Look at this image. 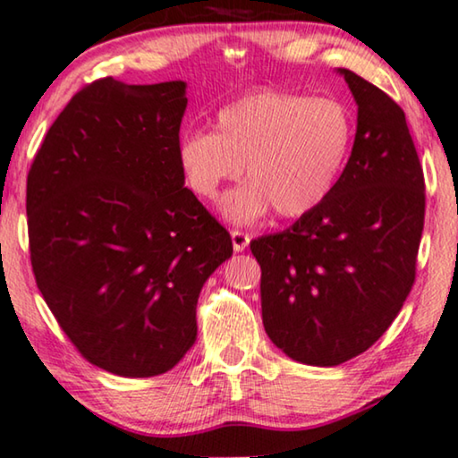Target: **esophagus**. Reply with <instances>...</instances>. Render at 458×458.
Returning a JSON list of instances; mask_svg holds the SVG:
<instances>
[{
  "instance_id": "1",
  "label": "esophagus",
  "mask_w": 458,
  "mask_h": 458,
  "mask_svg": "<svg viewBox=\"0 0 458 458\" xmlns=\"http://www.w3.org/2000/svg\"><path fill=\"white\" fill-rule=\"evenodd\" d=\"M231 242H233V250L235 251H243L250 245V235L243 233L240 229L231 231Z\"/></svg>"
}]
</instances>
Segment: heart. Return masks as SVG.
Instances as JSON below:
<instances>
[{"instance_id":"b5f03b06","label":"heart","mask_w":458,"mask_h":458,"mask_svg":"<svg viewBox=\"0 0 458 458\" xmlns=\"http://www.w3.org/2000/svg\"><path fill=\"white\" fill-rule=\"evenodd\" d=\"M353 134V117L336 98L260 90L218 109L213 131L185 136L180 163L191 191L207 200L245 165L250 182L221 200L229 221L254 223L270 208L301 218L335 190Z\"/></svg>"}]
</instances>
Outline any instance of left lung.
<instances>
[{
  "instance_id": "1",
  "label": "left lung",
  "mask_w": 458,
  "mask_h": 458,
  "mask_svg": "<svg viewBox=\"0 0 458 458\" xmlns=\"http://www.w3.org/2000/svg\"><path fill=\"white\" fill-rule=\"evenodd\" d=\"M351 157L330 196L289 229L250 243L262 268V322L278 349L333 368L386 333L415 281L426 183L403 109L351 70Z\"/></svg>"
}]
</instances>
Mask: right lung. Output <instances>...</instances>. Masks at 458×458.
<instances>
[{
  "label": "right lung",
  "instance_id": "1",
  "mask_svg": "<svg viewBox=\"0 0 458 458\" xmlns=\"http://www.w3.org/2000/svg\"><path fill=\"white\" fill-rule=\"evenodd\" d=\"M185 86H84L26 180L37 287L74 347L115 376L180 363L204 283L233 254L227 229L183 185Z\"/></svg>",
  "mask_w": 458,
  "mask_h": 458
}]
</instances>
